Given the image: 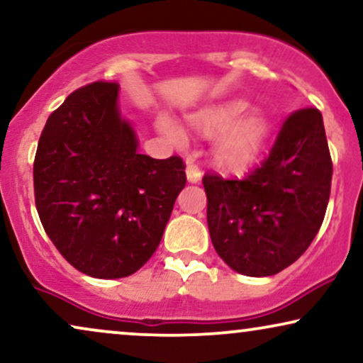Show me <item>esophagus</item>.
Here are the masks:
<instances>
[{
    "label": "esophagus",
    "mask_w": 363,
    "mask_h": 363,
    "mask_svg": "<svg viewBox=\"0 0 363 363\" xmlns=\"http://www.w3.org/2000/svg\"><path fill=\"white\" fill-rule=\"evenodd\" d=\"M201 175H203V173H201L199 164L193 163L191 160H188V167H186V178H188V182H190V183H199L201 180Z\"/></svg>",
    "instance_id": "1"
}]
</instances>
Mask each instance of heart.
<instances>
[{"label": "heart", "mask_w": 363, "mask_h": 363, "mask_svg": "<svg viewBox=\"0 0 363 363\" xmlns=\"http://www.w3.org/2000/svg\"><path fill=\"white\" fill-rule=\"evenodd\" d=\"M247 110L248 103L230 101L205 108L191 116V126L199 133L206 138L222 136L215 148V160L227 172H247L262 155L270 133L265 116L253 113L243 118ZM162 128L173 140L185 138L180 126L170 120H163Z\"/></svg>", "instance_id": "heart-1"}]
</instances>
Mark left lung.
Listing matches in <instances>:
<instances>
[{"instance_id": "left-lung-1", "label": "left lung", "mask_w": 363, "mask_h": 363, "mask_svg": "<svg viewBox=\"0 0 363 363\" xmlns=\"http://www.w3.org/2000/svg\"><path fill=\"white\" fill-rule=\"evenodd\" d=\"M332 172L322 113L300 108L284 121L268 157L242 180L205 173L206 222L216 253L248 277L290 267L322 227Z\"/></svg>"}]
</instances>
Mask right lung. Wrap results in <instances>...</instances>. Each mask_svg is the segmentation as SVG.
Wrapping results in <instances>:
<instances>
[{
  "instance_id": "obj_1",
  "label": "right lung",
  "mask_w": 363,
  "mask_h": 363,
  "mask_svg": "<svg viewBox=\"0 0 363 363\" xmlns=\"http://www.w3.org/2000/svg\"><path fill=\"white\" fill-rule=\"evenodd\" d=\"M116 101L118 83L74 89L50 115L33 164L46 235L69 265L95 279H123L150 260L186 183L180 157L136 152Z\"/></svg>"
}]
</instances>
